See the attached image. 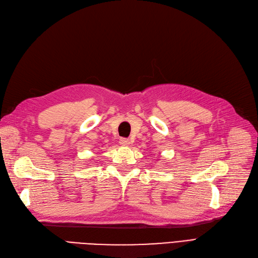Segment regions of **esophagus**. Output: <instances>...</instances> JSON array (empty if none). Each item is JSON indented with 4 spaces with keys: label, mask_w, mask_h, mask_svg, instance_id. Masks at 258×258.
<instances>
[{
    "label": "esophagus",
    "mask_w": 258,
    "mask_h": 258,
    "mask_svg": "<svg viewBox=\"0 0 258 258\" xmlns=\"http://www.w3.org/2000/svg\"><path fill=\"white\" fill-rule=\"evenodd\" d=\"M119 143H120V145H122V146H128V145L130 144V141H129L128 139H120Z\"/></svg>",
    "instance_id": "obj_1"
}]
</instances>
